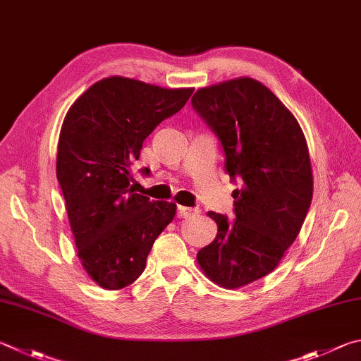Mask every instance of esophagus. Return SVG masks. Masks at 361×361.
<instances>
[{"label": "esophagus", "mask_w": 361, "mask_h": 361, "mask_svg": "<svg viewBox=\"0 0 361 361\" xmlns=\"http://www.w3.org/2000/svg\"><path fill=\"white\" fill-rule=\"evenodd\" d=\"M200 214V208H189V207H178V216L180 218H194V216Z\"/></svg>", "instance_id": "obj_1"}]
</instances>
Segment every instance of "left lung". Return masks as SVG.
Here are the masks:
<instances>
[{"instance_id": "left-lung-1", "label": "left lung", "mask_w": 361, "mask_h": 361, "mask_svg": "<svg viewBox=\"0 0 361 361\" xmlns=\"http://www.w3.org/2000/svg\"><path fill=\"white\" fill-rule=\"evenodd\" d=\"M191 102L241 185L232 194L235 221L208 212L218 233L197 264L214 284L238 289L271 273L298 237L312 200L310 152L297 118L254 78L200 88Z\"/></svg>"}]
</instances>
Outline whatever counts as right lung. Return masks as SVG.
Wrapping results in <instances>:
<instances>
[{"label":"right lung","mask_w":361,"mask_h":361,"mask_svg":"<svg viewBox=\"0 0 361 361\" xmlns=\"http://www.w3.org/2000/svg\"><path fill=\"white\" fill-rule=\"evenodd\" d=\"M192 91L114 75L91 85L64 116L56 178L78 259L102 289L133 284L154 240L175 218V203L133 191L130 164L139 159L143 140L180 112Z\"/></svg>","instance_id":"right-lung-1"}]
</instances>
